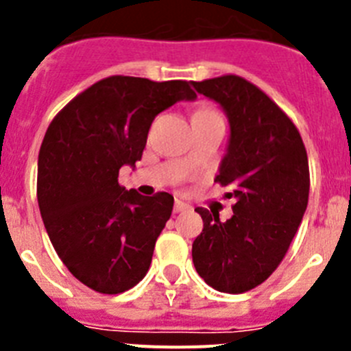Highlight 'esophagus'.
<instances>
[{"label":"esophagus","mask_w":351,"mask_h":351,"mask_svg":"<svg viewBox=\"0 0 351 351\" xmlns=\"http://www.w3.org/2000/svg\"><path fill=\"white\" fill-rule=\"evenodd\" d=\"M190 209V206L186 202H182V200H179V198H176V204H173V213H182V210H188Z\"/></svg>","instance_id":"obj_1"}]
</instances>
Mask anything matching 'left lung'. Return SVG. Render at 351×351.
Returning a JSON list of instances; mask_svg holds the SVG:
<instances>
[{
  "label": "left lung",
  "mask_w": 351,
  "mask_h": 351,
  "mask_svg": "<svg viewBox=\"0 0 351 351\" xmlns=\"http://www.w3.org/2000/svg\"><path fill=\"white\" fill-rule=\"evenodd\" d=\"M228 117L230 137L216 181L230 188V219L197 207L204 230L191 256L200 278L225 293L258 287L287 255L308 207V153L290 117L237 75L191 82Z\"/></svg>",
  "instance_id": "left-lung-1"
}]
</instances>
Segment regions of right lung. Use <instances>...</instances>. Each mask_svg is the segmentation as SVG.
Returning <instances> with one entry per match:
<instances>
[{
    "label": "right lung",
    "instance_id": "add662e5",
    "mask_svg": "<svg viewBox=\"0 0 351 351\" xmlns=\"http://www.w3.org/2000/svg\"><path fill=\"white\" fill-rule=\"evenodd\" d=\"M197 98L186 80L114 75L75 96L49 125L38 154L36 197L56 253L80 283L121 293L147 274L173 197H144L119 184L135 167L151 123Z\"/></svg>",
    "mask_w": 351,
    "mask_h": 351
}]
</instances>
